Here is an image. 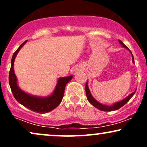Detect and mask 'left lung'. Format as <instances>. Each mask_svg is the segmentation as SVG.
Wrapping results in <instances>:
<instances>
[{
  "instance_id": "left-lung-1",
  "label": "left lung",
  "mask_w": 147,
  "mask_h": 147,
  "mask_svg": "<svg viewBox=\"0 0 147 147\" xmlns=\"http://www.w3.org/2000/svg\"><path fill=\"white\" fill-rule=\"evenodd\" d=\"M119 41L120 43L122 45H123V47H125L126 49H129V48H128L126 45H125L123 44V42H122L121 40H119ZM129 51H130V50H129ZM131 55H132V53H131ZM132 61H133V62L134 63V60L133 55H132ZM85 92H86V96H87V100H88V101L90 102L92 104V105L94 106V107L97 108L98 109H99V110H100V111H112L118 110L119 109H120V108H121L122 107H123V106L125 105V104L127 103L129 100H130V98L132 97L134 95L136 91H135V92H134L133 93H131L130 95L128 96L127 98H125V99H123V100H121V101L118 102L114 104V105H112V106H107V105H102V104H100V103L96 101V100L94 99V98L92 97V96L91 95L90 90H89L88 86H87V82L86 83V84H85Z\"/></svg>"
}]
</instances>
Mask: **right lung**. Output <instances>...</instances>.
<instances>
[{"instance_id":"right-lung-1","label":"right lung","mask_w":147,"mask_h":147,"mask_svg":"<svg viewBox=\"0 0 147 147\" xmlns=\"http://www.w3.org/2000/svg\"><path fill=\"white\" fill-rule=\"evenodd\" d=\"M26 40L20 46L19 48L14 52L13 55L11 65L10 71L9 74V83L11 90L13 95L17 101L30 110L38 113H46L50 112L55 109L62 102L64 94L65 87L72 79V76L59 79L54 92L49 97H34V96L28 95L24 92L23 91H22L17 85V79L13 70V64L16 55L18 54V51L21 49L22 46L26 43Z\"/></svg>"}]
</instances>
